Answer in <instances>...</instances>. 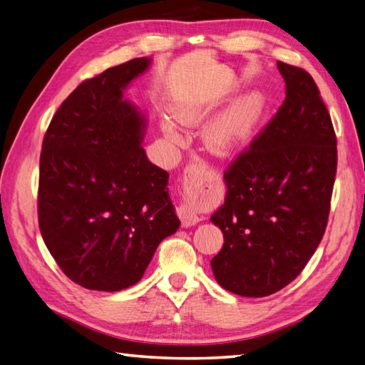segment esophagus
I'll return each mask as SVG.
<instances>
[{"label":"esophagus","mask_w":365,"mask_h":365,"mask_svg":"<svg viewBox=\"0 0 365 365\" xmlns=\"http://www.w3.org/2000/svg\"><path fill=\"white\" fill-rule=\"evenodd\" d=\"M207 170V163L202 159H195L192 160L187 167L184 170V185L185 184H192L193 181L200 180V178L205 176ZM178 217L181 219V224L184 227H192L200 222V215L197 212V207L193 205L189 198H185L181 205L176 207Z\"/></svg>","instance_id":"esophagus-1"}]
</instances>
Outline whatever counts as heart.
Returning a JSON list of instances; mask_svg holds the SVG:
<instances>
[{"mask_svg": "<svg viewBox=\"0 0 365 365\" xmlns=\"http://www.w3.org/2000/svg\"><path fill=\"white\" fill-rule=\"evenodd\" d=\"M258 111V101L254 98L237 102L233 108H230L227 113L210 124V128L206 130V138L210 141V145L215 150H227V148L240 143L254 128ZM175 118L182 124H190L198 120V111L185 108L178 110ZM162 129L168 140H176V130L172 124L165 121L162 124Z\"/></svg>", "mask_w": 365, "mask_h": 365, "instance_id": "heart-1", "label": "heart"}]
</instances>
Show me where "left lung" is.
Here are the masks:
<instances>
[{
  "mask_svg": "<svg viewBox=\"0 0 365 365\" xmlns=\"http://www.w3.org/2000/svg\"><path fill=\"white\" fill-rule=\"evenodd\" d=\"M277 68L285 101L224 172L225 203L211 217L224 233L214 276L247 297L276 293L302 272L328 225L337 172L336 132L315 80Z\"/></svg>",
  "mask_w": 365,
  "mask_h": 365,
  "instance_id": "8db88e82",
  "label": "left lung"
}]
</instances>
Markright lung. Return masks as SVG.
<instances>
[{
	"label": "right lung",
	"instance_id": "add662e5",
	"mask_svg": "<svg viewBox=\"0 0 365 365\" xmlns=\"http://www.w3.org/2000/svg\"><path fill=\"white\" fill-rule=\"evenodd\" d=\"M148 66L135 58L81 81L43 135L42 240L66 276L88 289L135 285L160 241L180 227L168 173L148 160L143 120L123 101V89Z\"/></svg>",
	"mask_w": 365,
	"mask_h": 365
}]
</instances>
